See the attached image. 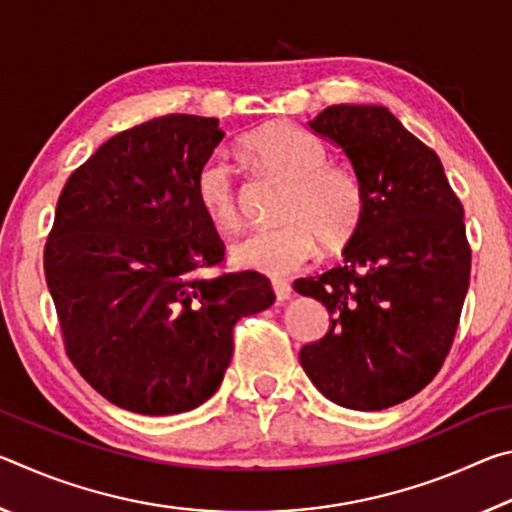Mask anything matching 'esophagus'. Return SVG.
I'll list each match as a JSON object with an SVG mask.
<instances>
[{
  "label": "esophagus",
  "instance_id": "esophagus-1",
  "mask_svg": "<svg viewBox=\"0 0 512 512\" xmlns=\"http://www.w3.org/2000/svg\"><path fill=\"white\" fill-rule=\"evenodd\" d=\"M271 287H273V293H275V298L277 300H287L289 296H291V287H289V282L287 280H273L271 282Z\"/></svg>",
  "mask_w": 512,
  "mask_h": 512
}]
</instances>
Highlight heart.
<instances>
[{"mask_svg":"<svg viewBox=\"0 0 512 512\" xmlns=\"http://www.w3.org/2000/svg\"><path fill=\"white\" fill-rule=\"evenodd\" d=\"M241 151L268 176L287 183V189L280 203L284 223L237 241L230 250L232 262L284 275L316 253L318 239L329 250L350 244L366 216V189L350 167L327 162V146L316 135L280 121L246 135ZM194 196L214 228L230 232L241 223L235 173L221 153L198 167Z\"/></svg>","mask_w":512,"mask_h":512,"instance_id":"1","label":"heart"}]
</instances>
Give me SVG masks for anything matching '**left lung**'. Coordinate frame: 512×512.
<instances>
[{
  "mask_svg": "<svg viewBox=\"0 0 512 512\" xmlns=\"http://www.w3.org/2000/svg\"><path fill=\"white\" fill-rule=\"evenodd\" d=\"M309 128L348 155L366 216L341 266L293 284L332 320L300 366L334 404L381 411L420 393L454 343L472 262L463 205L438 155L388 108L329 106Z\"/></svg>",
  "mask_w": 512,
  "mask_h": 512,
  "instance_id": "obj_1",
  "label": "left lung"
}]
</instances>
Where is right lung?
Returning <instances> with one entry per match:
<instances>
[{
  "mask_svg": "<svg viewBox=\"0 0 512 512\" xmlns=\"http://www.w3.org/2000/svg\"><path fill=\"white\" fill-rule=\"evenodd\" d=\"M219 119L167 115L101 144L60 192L45 277L65 352L119 409L192 411L216 393L237 320L273 305L262 273H214L223 241L194 176Z\"/></svg>",
  "mask_w": 512,
  "mask_h": 512,
  "instance_id": "1",
  "label": "right lung"
}]
</instances>
